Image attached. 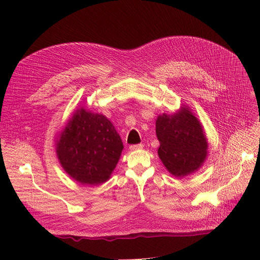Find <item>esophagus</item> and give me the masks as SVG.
<instances>
[{
  "label": "esophagus",
  "instance_id": "esophagus-1",
  "mask_svg": "<svg viewBox=\"0 0 260 260\" xmlns=\"http://www.w3.org/2000/svg\"><path fill=\"white\" fill-rule=\"evenodd\" d=\"M143 148V144L140 143V144H135V145H131L129 146V149L131 151H137V149H141Z\"/></svg>",
  "mask_w": 260,
  "mask_h": 260
}]
</instances>
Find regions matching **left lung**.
Instances as JSON below:
<instances>
[{
	"mask_svg": "<svg viewBox=\"0 0 260 260\" xmlns=\"http://www.w3.org/2000/svg\"><path fill=\"white\" fill-rule=\"evenodd\" d=\"M156 135L159 158L175 177L194 173L207 158L208 140L203 127L186 106L172 115L158 116Z\"/></svg>",
	"mask_w": 260,
	"mask_h": 260,
	"instance_id": "8db88e82",
	"label": "left lung"
}]
</instances>
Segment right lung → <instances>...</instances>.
<instances>
[{
    "mask_svg": "<svg viewBox=\"0 0 260 260\" xmlns=\"http://www.w3.org/2000/svg\"><path fill=\"white\" fill-rule=\"evenodd\" d=\"M56 142L64 171L76 181L89 185L109 179L123 149L113 123L84 107L77 109Z\"/></svg>",
    "mask_w": 260,
    "mask_h": 260,
    "instance_id": "1",
    "label": "right lung"
}]
</instances>
